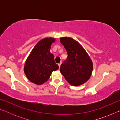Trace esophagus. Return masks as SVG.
<instances>
[{
	"instance_id": "34e87169",
	"label": "esophagus",
	"mask_w": 120,
	"mask_h": 120,
	"mask_svg": "<svg viewBox=\"0 0 120 120\" xmlns=\"http://www.w3.org/2000/svg\"><path fill=\"white\" fill-rule=\"evenodd\" d=\"M61 64H62V62H60L59 64H58V66H59V67H60V66H61Z\"/></svg>"
}]
</instances>
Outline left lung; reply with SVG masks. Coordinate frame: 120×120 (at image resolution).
<instances>
[{"label": "left lung", "instance_id": "left-lung-1", "mask_svg": "<svg viewBox=\"0 0 120 120\" xmlns=\"http://www.w3.org/2000/svg\"><path fill=\"white\" fill-rule=\"evenodd\" d=\"M60 42L68 53V57L60 67V72L72 86H79L90 78L93 62L84 48L71 38H61Z\"/></svg>", "mask_w": 120, "mask_h": 120}]
</instances>
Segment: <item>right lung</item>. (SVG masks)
Here are the masks:
<instances>
[{
  "label": "right lung",
  "mask_w": 120,
  "mask_h": 120,
  "mask_svg": "<svg viewBox=\"0 0 120 120\" xmlns=\"http://www.w3.org/2000/svg\"><path fill=\"white\" fill-rule=\"evenodd\" d=\"M54 38H45L40 40L34 46L26 60L24 71L28 80L36 85L46 82L51 73L59 67L54 61V55L50 53Z\"/></svg>",
  "instance_id": "add662e5"
}]
</instances>
